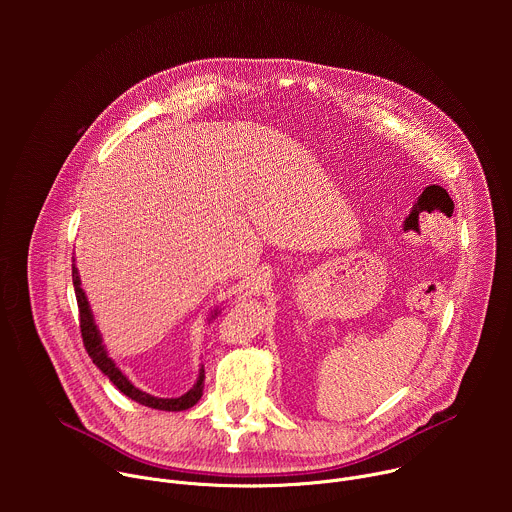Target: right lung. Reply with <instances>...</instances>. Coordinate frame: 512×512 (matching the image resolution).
<instances>
[{
    "mask_svg": "<svg viewBox=\"0 0 512 512\" xmlns=\"http://www.w3.org/2000/svg\"><path fill=\"white\" fill-rule=\"evenodd\" d=\"M72 285H75V294H77V304H79V318H81V336H83V344L89 352V356L93 358V362L97 364V367L101 369L103 375L109 377V381L123 393L127 395L129 399L145 405V407H152V409H160V411H184V409H190L198 403V399L202 397V389H204V369H200L198 373V379H196V385L184 393L182 397H176V399H162V397H154L150 393H143L139 391L137 387H133L129 383V379L115 367V362L109 358L105 346H103V340H101V334L95 326V320H93V312L89 308V302H87V296L85 291L81 287V277H79V269L75 267V259H72ZM216 316V312H214ZM212 316V318H214Z\"/></svg>",
    "mask_w": 512,
    "mask_h": 512,
    "instance_id": "add662e5",
    "label": "right lung"
}]
</instances>
